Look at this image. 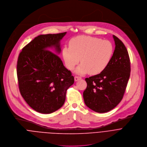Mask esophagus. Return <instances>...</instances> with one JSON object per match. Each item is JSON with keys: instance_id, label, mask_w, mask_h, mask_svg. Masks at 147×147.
Instances as JSON below:
<instances>
[{"instance_id": "esophagus-1", "label": "esophagus", "mask_w": 147, "mask_h": 147, "mask_svg": "<svg viewBox=\"0 0 147 147\" xmlns=\"http://www.w3.org/2000/svg\"><path fill=\"white\" fill-rule=\"evenodd\" d=\"M74 79H75V82H77V81H78L79 80L81 79V77L76 76H75V78H74Z\"/></svg>"}]
</instances>
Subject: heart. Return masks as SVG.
Listing matches in <instances>:
<instances>
[{
	"instance_id": "heart-1",
	"label": "heart",
	"mask_w": 147,
	"mask_h": 147,
	"mask_svg": "<svg viewBox=\"0 0 147 147\" xmlns=\"http://www.w3.org/2000/svg\"><path fill=\"white\" fill-rule=\"evenodd\" d=\"M113 53L112 43L108 40L89 36H78L69 42V46H64L62 54L66 67L73 70L80 61L82 63L76 69L78 74L89 72L97 75L105 69L109 63Z\"/></svg>"
}]
</instances>
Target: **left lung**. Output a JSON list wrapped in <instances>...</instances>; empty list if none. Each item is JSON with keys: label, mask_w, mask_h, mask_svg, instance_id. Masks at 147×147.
Here are the masks:
<instances>
[{"label": "left lung", "mask_w": 147, "mask_h": 147, "mask_svg": "<svg viewBox=\"0 0 147 147\" xmlns=\"http://www.w3.org/2000/svg\"><path fill=\"white\" fill-rule=\"evenodd\" d=\"M113 38L115 47L108 65L100 74L85 79L84 103L98 113L112 110L121 101L130 74L128 51L119 38L115 35Z\"/></svg>", "instance_id": "obj_1"}]
</instances>
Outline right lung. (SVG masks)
I'll list each match as a JSON object with an SVG mask.
<instances>
[{"instance_id":"add662e5","label":"right lung","mask_w":147,"mask_h":147,"mask_svg":"<svg viewBox=\"0 0 147 147\" xmlns=\"http://www.w3.org/2000/svg\"><path fill=\"white\" fill-rule=\"evenodd\" d=\"M66 34L36 37L22 49L18 58L21 94L29 106L41 113H51L62 107L67 90L74 83L71 71L58 56L61 51L60 42Z\"/></svg>"}]
</instances>
